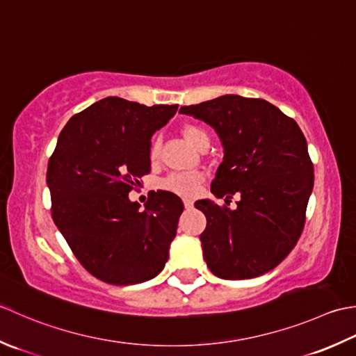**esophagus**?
<instances>
[{"instance_id": "obj_1", "label": "esophagus", "mask_w": 356, "mask_h": 356, "mask_svg": "<svg viewBox=\"0 0 356 356\" xmlns=\"http://www.w3.org/2000/svg\"><path fill=\"white\" fill-rule=\"evenodd\" d=\"M184 207L186 209H192L193 207V201L191 198H184Z\"/></svg>"}]
</instances>
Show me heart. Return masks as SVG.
<instances>
[{
	"label": "heart",
	"instance_id": "obj_1",
	"mask_svg": "<svg viewBox=\"0 0 356 356\" xmlns=\"http://www.w3.org/2000/svg\"><path fill=\"white\" fill-rule=\"evenodd\" d=\"M183 135L186 138V141L191 144L195 149H201L202 146L209 144V134L204 129L195 124H187L183 127ZM159 155V141L156 140L154 144H152L150 149V158L156 159ZM202 181V177L200 173H173L169 178L164 179L163 186L168 188V191H172L179 195H191L193 193L195 188L198 187V184Z\"/></svg>",
	"mask_w": 356,
	"mask_h": 356
}]
</instances>
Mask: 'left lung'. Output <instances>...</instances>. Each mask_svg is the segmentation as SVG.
<instances>
[{"mask_svg": "<svg viewBox=\"0 0 356 356\" xmlns=\"http://www.w3.org/2000/svg\"><path fill=\"white\" fill-rule=\"evenodd\" d=\"M179 113L204 121L224 149L210 191L239 195L236 209L212 200L195 202L206 215L202 257L222 280H250L277 267L301 236L314 188V164L301 129L259 98L222 95Z\"/></svg>", "mask_w": 356, "mask_h": 356, "instance_id": "8db88e82", "label": "left lung"}]
</instances>
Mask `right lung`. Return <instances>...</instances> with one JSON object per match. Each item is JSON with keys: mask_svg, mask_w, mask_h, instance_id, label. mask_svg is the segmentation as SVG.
<instances>
[{"mask_svg": "<svg viewBox=\"0 0 356 356\" xmlns=\"http://www.w3.org/2000/svg\"><path fill=\"white\" fill-rule=\"evenodd\" d=\"M178 106L107 97L74 115L49 159L52 218L79 263L115 286L149 281L164 269L183 201L152 192L143 210L129 200L150 172V138Z\"/></svg>", "mask_w": 356, "mask_h": 356, "instance_id": "1", "label": "right lung"}]
</instances>
